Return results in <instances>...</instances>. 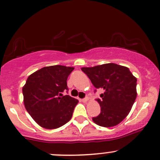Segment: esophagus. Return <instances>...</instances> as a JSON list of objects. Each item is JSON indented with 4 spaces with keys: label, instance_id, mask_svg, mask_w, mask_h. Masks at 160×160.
Returning a JSON list of instances; mask_svg holds the SVG:
<instances>
[{
    "label": "esophagus",
    "instance_id": "obj_1",
    "mask_svg": "<svg viewBox=\"0 0 160 160\" xmlns=\"http://www.w3.org/2000/svg\"><path fill=\"white\" fill-rule=\"evenodd\" d=\"M88 101V97H86V98H85L82 99V101L83 102V103H86V102H87Z\"/></svg>",
    "mask_w": 160,
    "mask_h": 160
}]
</instances>
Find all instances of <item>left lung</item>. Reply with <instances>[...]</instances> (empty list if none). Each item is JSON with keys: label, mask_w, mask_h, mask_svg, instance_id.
<instances>
[{"label": "left lung", "mask_w": 160, "mask_h": 160, "mask_svg": "<svg viewBox=\"0 0 160 160\" xmlns=\"http://www.w3.org/2000/svg\"><path fill=\"white\" fill-rule=\"evenodd\" d=\"M81 70L95 88L104 90L100 95L102 99H96L101 113L92 121L104 128L116 126L128 116L135 102L137 79L128 68L115 63L83 67Z\"/></svg>", "instance_id": "left-lung-1"}]
</instances>
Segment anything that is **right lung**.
Returning <instances> with one entry per match:
<instances>
[{
  "label": "right lung",
  "instance_id": "obj_1",
  "mask_svg": "<svg viewBox=\"0 0 160 160\" xmlns=\"http://www.w3.org/2000/svg\"><path fill=\"white\" fill-rule=\"evenodd\" d=\"M74 67H44L28 77L22 88L27 111L42 128H60L72 118L78 100L62 95L68 89L67 79Z\"/></svg>",
  "mask_w": 160,
  "mask_h": 160
}]
</instances>
